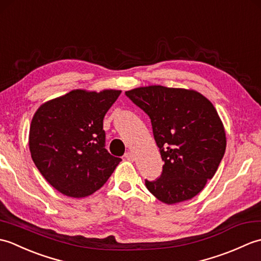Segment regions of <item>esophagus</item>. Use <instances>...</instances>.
<instances>
[{"mask_svg": "<svg viewBox=\"0 0 261 261\" xmlns=\"http://www.w3.org/2000/svg\"><path fill=\"white\" fill-rule=\"evenodd\" d=\"M124 158H125L126 160H129V162H134V160H135V154L132 153L131 151H127V152H125V154H124Z\"/></svg>", "mask_w": 261, "mask_h": 261, "instance_id": "1", "label": "esophagus"}]
</instances>
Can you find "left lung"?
I'll return each instance as SVG.
<instances>
[{
    "mask_svg": "<svg viewBox=\"0 0 261 261\" xmlns=\"http://www.w3.org/2000/svg\"><path fill=\"white\" fill-rule=\"evenodd\" d=\"M125 95L150 118L164 160L159 178L146 180L148 191L168 205L196 196L225 152L224 125L214 105L197 91L162 85L137 87Z\"/></svg>",
    "mask_w": 261,
    "mask_h": 261,
    "instance_id": "obj_1",
    "label": "left lung"
}]
</instances>
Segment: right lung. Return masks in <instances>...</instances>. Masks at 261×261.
Masks as SVG:
<instances>
[{
    "label": "right lung",
    "mask_w": 261,
    "mask_h": 261,
    "mask_svg": "<svg viewBox=\"0 0 261 261\" xmlns=\"http://www.w3.org/2000/svg\"><path fill=\"white\" fill-rule=\"evenodd\" d=\"M119 90H73L41 104L29 131L31 158L45 179L69 197L99 190L121 158L105 146L103 119Z\"/></svg>",
    "instance_id": "right-lung-1"
}]
</instances>
